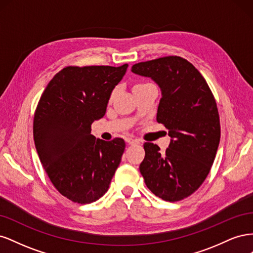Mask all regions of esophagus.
<instances>
[{
    "label": "esophagus",
    "mask_w": 253,
    "mask_h": 253,
    "mask_svg": "<svg viewBox=\"0 0 253 253\" xmlns=\"http://www.w3.org/2000/svg\"><path fill=\"white\" fill-rule=\"evenodd\" d=\"M126 141L128 144H139V143H140V140L134 139V138H129V137H127V138H126Z\"/></svg>",
    "instance_id": "esophagus-1"
}]
</instances>
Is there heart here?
Here are the masks:
<instances>
[{
  "label": "heart",
  "instance_id": "heart-1",
  "mask_svg": "<svg viewBox=\"0 0 253 253\" xmlns=\"http://www.w3.org/2000/svg\"><path fill=\"white\" fill-rule=\"evenodd\" d=\"M143 84H148V83H138V84H136V85L134 86V87H137V86H140V85H143ZM113 96H114V91L112 93V95H111V99L113 98Z\"/></svg>",
  "mask_w": 253,
  "mask_h": 253
}]
</instances>
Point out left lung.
Listing matches in <instances>:
<instances>
[{"label": "left lung", "mask_w": 253, "mask_h": 253, "mask_svg": "<svg viewBox=\"0 0 253 253\" xmlns=\"http://www.w3.org/2000/svg\"><path fill=\"white\" fill-rule=\"evenodd\" d=\"M132 72L158 84L162 99L156 120L171 137L166 153L157 144H143L140 173L153 194L181 201L201 187L215 158L220 138L216 101L202 74L181 57L137 63Z\"/></svg>", "instance_id": "left-lung-1"}]
</instances>
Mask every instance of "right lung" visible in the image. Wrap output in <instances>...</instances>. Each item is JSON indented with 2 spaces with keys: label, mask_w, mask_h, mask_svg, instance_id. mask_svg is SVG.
Instances as JSON below:
<instances>
[{
  "label": "right lung",
  "mask_w": 253,
  "mask_h": 253,
  "mask_svg": "<svg viewBox=\"0 0 253 253\" xmlns=\"http://www.w3.org/2000/svg\"><path fill=\"white\" fill-rule=\"evenodd\" d=\"M127 66L64 67L38 103L34 118L38 155L52 185L74 203L90 204L103 196L121 162L125 140L96 139L90 126L104 116L112 90Z\"/></svg>",
  "instance_id": "right-lung-1"
}]
</instances>
